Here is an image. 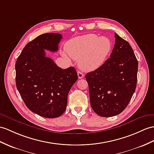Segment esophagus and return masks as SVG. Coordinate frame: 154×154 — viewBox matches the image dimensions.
<instances>
[{
  "instance_id": "1",
  "label": "esophagus",
  "mask_w": 154,
  "mask_h": 154,
  "mask_svg": "<svg viewBox=\"0 0 154 154\" xmlns=\"http://www.w3.org/2000/svg\"><path fill=\"white\" fill-rule=\"evenodd\" d=\"M78 76L79 79H81V78H84V74L81 71H78Z\"/></svg>"
}]
</instances>
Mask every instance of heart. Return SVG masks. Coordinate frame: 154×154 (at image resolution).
I'll use <instances>...</instances> for the list:
<instances>
[{"label":"heart","instance_id":"b5f03b06","mask_svg":"<svg viewBox=\"0 0 154 154\" xmlns=\"http://www.w3.org/2000/svg\"><path fill=\"white\" fill-rule=\"evenodd\" d=\"M66 48L72 58L79 60L81 69L91 71L99 69L106 61L112 43L108 37L89 34L71 39Z\"/></svg>","mask_w":154,"mask_h":154}]
</instances>
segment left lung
Returning a JSON list of instances; mask_svg holds the SVG:
<instances>
[{
  "label": "left lung",
  "instance_id": "1",
  "mask_svg": "<svg viewBox=\"0 0 154 154\" xmlns=\"http://www.w3.org/2000/svg\"><path fill=\"white\" fill-rule=\"evenodd\" d=\"M115 45L108 58L99 69L87 73L90 104L102 117L120 114L135 91L138 61L126 40L114 34Z\"/></svg>",
  "mask_w": 154,
  "mask_h": 154
}]
</instances>
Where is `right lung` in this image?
<instances>
[{"label": "right lung", "mask_w": 154, "mask_h": 154, "mask_svg": "<svg viewBox=\"0 0 154 154\" xmlns=\"http://www.w3.org/2000/svg\"><path fill=\"white\" fill-rule=\"evenodd\" d=\"M62 35L46 33L29 42L15 65L16 84L25 105L47 118L61 116L65 111L68 94L78 80L74 67L60 68L46 51H57Z\"/></svg>", "instance_id": "right-lung-1"}]
</instances>
